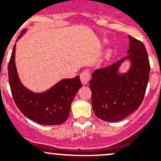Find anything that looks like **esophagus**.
Wrapping results in <instances>:
<instances>
[{"label":"esophagus","mask_w":161,"mask_h":161,"mask_svg":"<svg viewBox=\"0 0 161 161\" xmlns=\"http://www.w3.org/2000/svg\"><path fill=\"white\" fill-rule=\"evenodd\" d=\"M80 79L83 85H86L90 79V74L88 71H82L80 74Z\"/></svg>","instance_id":"esophagus-1"}]
</instances>
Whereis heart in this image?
<instances>
[{
	"instance_id": "1",
	"label": "heart",
	"mask_w": 161,
	"mask_h": 161,
	"mask_svg": "<svg viewBox=\"0 0 161 161\" xmlns=\"http://www.w3.org/2000/svg\"><path fill=\"white\" fill-rule=\"evenodd\" d=\"M112 54H113V51H112L111 50H108V51L106 52V53H105L104 57H103V59L106 60V61H108V60H109L110 58H111Z\"/></svg>"
}]
</instances>
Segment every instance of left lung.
<instances>
[{
    "label": "left lung",
    "instance_id": "8db88e82",
    "mask_svg": "<svg viewBox=\"0 0 161 161\" xmlns=\"http://www.w3.org/2000/svg\"><path fill=\"white\" fill-rule=\"evenodd\" d=\"M129 54L115 64L92 73L90 81L92 106L100 119L116 122L139 108L149 81L150 65L143 43L129 36ZM126 59L130 61L127 73L118 70Z\"/></svg>",
    "mask_w": 161,
    "mask_h": 161
}]
</instances>
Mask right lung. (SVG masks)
Wrapping results in <instances>:
<instances>
[{
  "instance_id": "add662e5",
  "label": "right lung",
  "mask_w": 161,
  "mask_h": 161,
  "mask_svg": "<svg viewBox=\"0 0 161 161\" xmlns=\"http://www.w3.org/2000/svg\"><path fill=\"white\" fill-rule=\"evenodd\" d=\"M15 47L14 45L8 63V80L16 106L38 124L56 125L64 122L70 114L71 102L82 86L79 76L62 79L43 92H32L22 85L19 77L14 61Z\"/></svg>"
}]
</instances>
